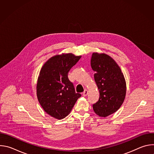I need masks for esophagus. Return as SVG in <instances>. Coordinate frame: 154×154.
<instances>
[{"mask_svg":"<svg viewBox=\"0 0 154 154\" xmlns=\"http://www.w3.org/2000/svg\"><path fill=\"white\" fill-rule=\"evenodd\" d=\"M88 93V90H84V91L83 92L82 94H83V96L84 97H85V96H87Z\"/></svg>","mask_w":154,"mask_h":154,"instance_id":"34e87169","label":"esophagus"}]
</instances>
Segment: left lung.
Returning a JSON list of instances; mask_svg holds the SVG:
<instances>
[{"instance_id": "8db88e82", "label": "left lung", "mask_w": 154, "mask_h": 154, "mask_svg": "<svg viewBox=\"0 0 154 154\" xmlns=\"http://www.w3.org/2000/svg\"><path fill=\"white\" fill-rule=\"evenodd\" d=\"M91 66L95 72L94 80L99 91V100L93 105L96 115L105 118L115 113L123 103L126 82L116 62L109 55L94 52Z\"/></svg>"}]
</instances>
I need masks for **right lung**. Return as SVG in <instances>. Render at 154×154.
<instances>
[{"mask_svg": "<svg viewBox=\"0 0 154 154\" xmlns=\"http://www.w3.org/2000/svg\"><path fill=\"white\" fill-rule=\"evenodd\" d=\"M80 58L72 53L57 55L41 69L36 84L37 98L44 110L55 119L66 117L81 97L75 93L68 77V72Z\"/></svg>", "mask_w": 154, "mask_h": 154, "instance_id": "obj_1", "label": "right lung"}]
</instances>
